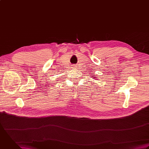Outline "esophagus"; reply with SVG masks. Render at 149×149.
Here are the masks:
<instances>
[{
    "instance_id": "obj_1",
    "label": "esophagus",
    "mask_w": 149,
    "mask_h": 149,
    "mask_svg": "<svg viewBox=\"0 0 149 149\" xmlns=\"http://www.w3.org/2000/svg\"><path fill=\"white\" fill-rule=\"evenodd\" d=\"M77 65H75L72 66V68H77Z\"/></svg>"
}]
</instances>
